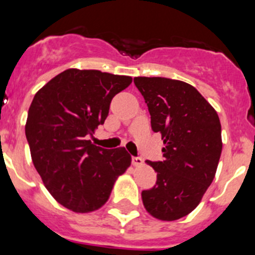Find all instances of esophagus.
<instances>
[{
	"label": "esophagus",
	"mask_w": 255,
	"mask_h": 255,
	"mask_svg": "<svg viewBox=\"0 0 255 255\" xmlns=\"http://www.w3.org/2000/svg\"><path fill=\"white\" fill-rule=\"evenodd\" d=\"M132 164L134 166H139L143 164V159L140 156H132Z\"/></svg>",
	"instance_id": "34e87169"
}]
</instances>
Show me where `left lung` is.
<instances>
[{"label":"left lung","instance_id":"left-lung-1","mask_svg":"<svg viewBox=\"0 0 255 255\" xmlns=\"http://www.w3.org/2000/svg\"><path fill=\"white\" fill-rule=\"evenodd\" d=\"M134 84L148 106L151 129L164 143V160H146L156 182L142 191L143 205L158 220H179L197 207L215 177L222 151L220 118L186 82L139 76Z\"/></svg>","mask_w":255,"mask_h":255}]
</instances>
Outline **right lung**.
Listing matches in <instances>:
<instances>
[{
    "label": "right lung",
    "mask_w": 255,
    "mask_h": 255,
    "mask_svg": "<svg viewBox=\"0 0 255 255\" xmlns=\"http://www.w3.org/2000/svg\"><path fill=\"white\" fill-rule=\"evenodd\" d=\"M130 76L68 69L35 94L25 137L38 174L68 210L87 213L109 200L116 180L130 165L125 148L104 149L87 140L104 125L112 99Z\"/></svg>",
    "instance_id": "add662e5"
}]
</instances>
